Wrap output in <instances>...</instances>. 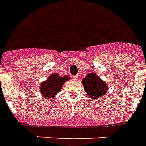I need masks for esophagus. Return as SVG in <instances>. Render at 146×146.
I'll return each instance as SVG.
<instances>
[{"mask_svg": "<svg viewBox=\"0 0 146 146\" xmlns=\"http://www.w3.org/2000/svg\"><path fill=\"white\" fill-rule=\"evenodd\" d=\"M73 78H74V79L75 80H78V78H79V76H78V75H75V76H74V77H73Z\"/></svg>", "mask_w": 146, "mask_h": 146, "instance_id": "esophagus-1", "label": "esophagus"}]
</instances>
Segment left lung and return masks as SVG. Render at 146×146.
<instances>
[{
  "label": "left lung",
  "instance_id": "1",
  "mask_svg": "<svg viewBox=\"0 0 146 146\" xmlns=\"http://www.w3.org/2000/svg\"><path fill=\"white\" fill-rule=\"evenodd\" d=\"M82 83L85 92L93 100L100 98L108 91V85L94 72L87 74L82 80Z\"/></svg>",
  "mask_w": 146,
  "mask_h": 146
}]
</instances>
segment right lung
<instances>
[{"instance_id": "right-lung-1", "label": "right lung", "mask_w": 146, "mask_h": 146, "mask_svg": "<svg viewBox=\"0 0 146 146\" xmlns=\"http://www.w3.org/2000/svg\"><path fill=\"white\" fill-rule=\"evenodd\" d=\"M70 79L68 76L60 77L57 73H53L48 78L46 81L40 84L41 94L48 100H53L54 96L61 91L62 86L67 80Z\"/></svg>"}]
</instances>
